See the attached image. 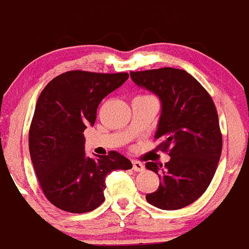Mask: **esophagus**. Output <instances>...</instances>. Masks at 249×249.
Here are the masks:
<instances>
[{"label":"esophagus","instance_id":"obj_1","mask_svg":"<svg viewBox=\"0 0 249 249\" xmlns=\"http://www.w3.org/2000/svg\"><path fill=\"white\" fill-rule=\"evenodd\" d=\"M133 170L134 172H143L144 170V164L141 163V161L133 160Z\"/></svg>","mask_w":249,"mask_h":249}]
</instances>
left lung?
<instances>
[{
    "mask_svg": "<svg viewBox=\"0 0 249 249\" xmlns=\"http://www.w3.org/2000/svg\"><path fill=\"white\" fill-rule=\"evenodd\" d=\"M140 88L159 97L161 112L156 140L169 152L165 165L148 161L145 168L160 179L157 191L145 199L161 210H179L205 193L215 175L221 152V136L215 104L207 91L185 70L161 69L132 71Z\"/></svg>",
    "mask_w": 249,
    "mask_h": 249,
    "instance_id": "obj_1",
    "label": "left lung"
}]
</instances>
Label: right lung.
<instances>
[{
	"label": "right lung",
	"instance_id": "add662e5",
	"mask_svg": "<svg viewBox=\"0 0 249 249\" xmlns=\"http://www.w3.org/2000/svg\"><path fill=\"white\" fill-rule=\"evenodd\" d=\"M128 79L127 72L68 71L54 77L38 97L29 128V153L45 197L58 209L90 213L104 202L106 175L132 168L118 152L91 158L84 131L97 107Z\"/></svg>",
	"mask_w": 249,
	"mask_h": 249
}]
</instances>
